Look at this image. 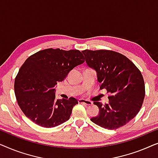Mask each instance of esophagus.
I'll return each mask as SVG.
<instances>
[{
	"label": "esophagus",
	"instance_id": "obj_1",
	"mask_svg": "<svg viewBox=\"0 0 158 158\" xmlns=\"http://www.w3.org/2000/svg\"><path fill=\"white\" fill-rule=\"evenodd\" d=\"M78 102L79 103H85V104H86V105H92L93 104L92 101L86 100V99H83V98L79 99Z\"/></svg>",
	"mask_w": 158,
	"mask_h": 158
}]
</instances>
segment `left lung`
<instances>
[{
  "instance_id": "obj_1",
  "label": "left lung",
  "mask_w": 158,
  "mask_h": 158,
  "mask_svg": "<svg viewBox=\"0 0 158 158\" xmlns=\"http://www.w3.org/2000/svg\"><path fill=\"white\" fill-rule=\"evenodd\" d=\"M88 66L96 70L100 89L111 95L103 105L94 102L99 109L91 122L103 128L116 129L127 124L141 109L145 96L142 73L131 60L111 50L82 51Z\"/></svg>"
}]
</instances>
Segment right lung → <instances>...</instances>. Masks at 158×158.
Segmentation results:
<instances>
[{
    "mask_svg": "<svg viewBox=\"0 0 158 158\" xmlns=\"http://www.w3.org/2000/svg\"><path fill=\"white\" fill-rule=\"evenodd\" d=\"M77 49H46L28 57L14 82L18 104L25 114L39 126L57 127L70 118L76 98L55 100V86L75 67L85 62Z\"/></svg>",
    "mask_w": 158,
    "mask_h": 158,
    "instance_id": "add662e5",
    "label": "right lung"
}]
</instances>
